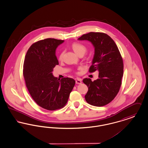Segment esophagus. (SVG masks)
Listing matches in <instances>:
<instances>
[{
    "label": "esophagus",
    "mask_w": 148,
    "mask_h": 148,
    "mask_svg": "<svg viewBox=\"0 0 148 148\" xmlns=\"http://www.w3.org/2000/svg\"><path fill=\"white\" fill-rule=\"evenodd\" d=\"M75 83L77 84H81L82 83V80L80 78H77L75 80Z\"/></svg>",
    "instance_id": "obj_1"
}]
</instances>
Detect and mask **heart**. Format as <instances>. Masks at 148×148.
I'll return each instance as SVG.
<instances>
[{
	"mask_svg": "<svg viewBox=\"0 0 148 148\" xmlns=\"http://www.w3.org/2000/svg\"><path fill=\"white\" fill-rule=\"evenodd\" d=\"M71 47L77 56H79L80 54H84L86 50V48L85 47V46L79 42L73 43L71 45ZM63 53L62 52L59 56V60H62L63 59Z\"/></svg>",
	"mask_w": 148,
	"mask_h": 148,
	"instance_id": "b5f03b06",
	"label": "heart"
}]
</instances>
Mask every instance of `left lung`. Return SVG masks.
<instances>
[{
	"mask_svg": "<svg viewBox=\"0 0 148 148\" xmlns=\"http://www.w3.org/2000/svg\"><path fill=\"white\" fill-rule=\"evenodd\" d=\"M78 40L92 43L94 55L89 72L99 71L98 78L94 82L90 78L83 80L88 87L85 100L92 106H106L116 97L121 84L124 66L119 50L113 39L105 33L90 32Z\"/></svg>",
	"mask_w": 148,
	"mask_h": 148,
	"instance_id": "left-lung-1",
	"label": "left lung"
}]
</instances>
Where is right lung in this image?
I'll return each instance as SVG.
<instances>
[{"mask_svg":"<svg viewBox=\"0 0 148 148\" xmlns=\"http://www.w3.org/2000/svg\"><path fill=\"white\" fill-rule=\"evenodd\" d=\"M64 41L47 38L34 43L25 57L23 75L29 92L38 105L55 110L66 104L75 81L69 77L61 80L52 71L59 64L56 51Z\"/></svg>","mask_w":148,"mask_h":148,"instance_id":"add662e5","label":"right lung"}]
</instances>
